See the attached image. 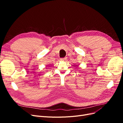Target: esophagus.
<instances>
[{
  "label": "esophagus",
  "instance_id": "1",
  "mask_svg": "<svg viewBox=\"0 0 123 123\" xmlns=\"http://www.w3.org/2000/svg\"><path fill=\"white\" fill-rule=\"evenodd\" d=\"M67 59V57H65V58H61V60L62 61H65Z\"/></svg>",
  "mask_w": 123,
  "mask_h": 123
}]
</instances>
